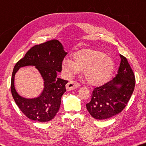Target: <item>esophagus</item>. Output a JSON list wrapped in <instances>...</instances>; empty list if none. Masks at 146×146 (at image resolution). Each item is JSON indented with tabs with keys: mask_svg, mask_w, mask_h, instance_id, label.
I'll list each match as a JSON object with an SVG mask.
<instances>
[{
	"mask_svg": "<svg viewBox=\"0 0 146 146\" xmlns=\"http://www.w3.org/2000/svg\"><path fill=\"white\" fill-rule=\"evenodd\" d=\"M66 87V89H67V91H73V90L80 87V84L75 81H71L68 82Z\"/></svg>",
	"mask_w": 146,
	"mask_h": 146,
	"instance_id": "1",
	"label": "esophagus"
}]
</instances>
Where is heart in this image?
Returning <instances> with one entry per match:
<instances>
[{
  "instance_id": "obj_1",
  "label": "heart",
  "mask_w": 146,
  "mask_h": 146,
  "mask_svg": "<svg viewBox=\"0 0 146 146\" xmlns=\"http://www.w3.org/2000/svg\"><path fill=\"white\" fill-rule=\"evenodd\" d=\"M73 60L65 59L62 68L68 76L84 71L86 81L92 86H101L112 76L115 64L112 58L95 49H82L73 55Z\"/></svg>"
}]
</instances>
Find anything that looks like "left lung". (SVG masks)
Masks as SVG:
<instances>
[{
	"label": "left lung",
	"mask_w": 146,
	"mask_h": 146,
	"mask_svg": "<svg viewBox=\"0 0 146 146\" xmlns=\"http://www.w3.org/2000/svg\"><path fill=\"white\" fill-rule=\"evenodd\" d=\"M118 73L112 80L94 89L87 109L94 119L110 118L122 112L130 99L135 85L134 73L126 58L120 54Z\"/></svg>",
	"instance_id": "8db88e82"
}]
</instances>
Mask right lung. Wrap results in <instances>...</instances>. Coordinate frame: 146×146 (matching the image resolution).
<instances>
[{
    "label": "right lung",
    "mask_w": 146,
    "mask_h": 146,
    "mask_svg": "<svg viewBox=\"0 0 146 146\" xmlns=\"http://www.w3.org/2000/svg\"><path fill=\"white\" fill-rule=\"evenodd\" d=\"M67 54L61 43L54 39L31 48L15 66L11 83L12 96L18 107L29 119L47 122L52 120L59 111L68 81L57 78V73L61 72L62 62ZM29 65L34 66L44 80L43 91L33 99L21 97L14 87L15 74L20 67Z\"/></svg>",
    "instance_id": "obj_1"
}]
</instances>
